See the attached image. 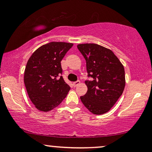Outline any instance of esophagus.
<instances>
[{
  "mask_svg": "<svg viewBox=\"0 0 152 152\" xmlns=\"http://www.w3.org/2000/svg\"><path fill=\"white\" fill-rule=\"evenodd\" d=\"M80 83H81V82H80V81H76V82H74V83H73V85H74V87H76L77 86H78V85H79Z\"/></svg>",
  "mask_w": 152,
  "mask_h": 152,
  "instance_id": "34e87169",
  "label": "esophagus"
}]
</instances>
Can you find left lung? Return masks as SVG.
<instances>
[{"instance_id":"1","label":"left lung","mask_w":152,"mask_h":152,"mask_svg":"<svg viewBox=\"0 0 152 152\" xmlns=\"http://www.w3.org/2000/svg\"><path fill=\"white\" fill-rule=\"evenodd\" d=\"M78 49L86 61V94L81 96L83 105L92 114L108 112L121 96L126 84L123 64L109 48L96 43L78 44Z\"/></svg>"}]
</instances>
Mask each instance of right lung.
I'll list each match as a JSON object with an SVG mask.
<instances>
[{
  "instance_id": "right-lung-1",
  "label": "right lung",
  "mask_w": 152,
  "mask_h": 152,
  "mask_svg": "<svg viewBox=\"0 0 152 152\" xmlns=\"http://www.w3.org/2000/svg\"><path fill=\"white\" fill-rule=\"evenodd\" d=\"M73 43L50 42L37 48L29 58L24 71V83L35 107L49 111L66 98L70 86L60 75L61 61Z\"/></svg>"
}]
</instances>
